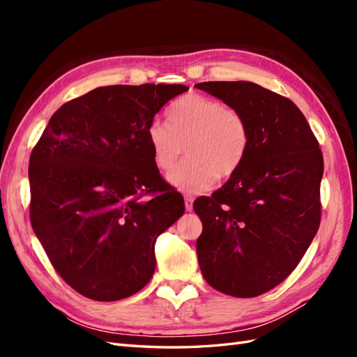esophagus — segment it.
<instances>
[{
  "label": "esophagus",
  "instance_id": "esophagus-1",
  "mask_svg": "<svg viewBox=\"0 0 357 357\" xmlns=\"http://www.w3.org/2000/svg\"><path fill=\"white\" fill-rule=\"evenodd\" d=\"M185 207L188 211H192L193 210V197L192 195H185Z\"/></svg>",
  "mask_w": 357,
  "mask_h": 357
}]
</instances>
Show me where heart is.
<instances>
[{
	"label": "heart",
	"mask_w": 357,
	"mask_h": 357,
	"mask_svg": "<svg viewBox=\"0 0 357 357\" xmlns=\"http://www.w3.org/2000/svg\"><path fill=\"white\" fill-rule=\"evenodd\" d=\"M168 123L155 119L147 126V142L158 169L176 167L186 147L188 159L169 172L171 185L188 192L210 189L218 176L228 178L243 164L248 146L244 116L231 105L188 93L172 102Z\"/></svg>",
	"instance_id": "heart-1"
}]
</instances>
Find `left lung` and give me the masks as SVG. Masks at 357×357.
I'll return each instance as SVG.
<instances>
[{"instance_id": "obj_1", "label": "left lung", "mask_w": 357, "mask_h": 357, "mask_svg": "<svg viewBox=\"0 0 357 357\" xmlns=\"http://www.w3.org/2000/svg\"><path fill=\"white\" fill-rule=\"evenodd\" d=\"M195 86L238 110L248 126L240 168L211 197L193 202L202 222L201 273L222 294L259 296L291 274L317 234L321 150L286 96L252 82Z\"/></svg>"}]
</instances>
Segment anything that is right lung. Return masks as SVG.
<instances>
[{"mask_svg": "<svg viewBox=\"0 0 357 357\" xmlns=\"http://www.w3.org/2000/svg\"><path fill=\"white\" fill-rule=\"evenodd\" d=\"M185 84H114L61 105L29 158V219L63 282L119 301L152 278L158 236L185 213L147 126ZM149 196V199L145 197Z\"/></svg>", "mask_w": 357, "mask_h": 357, "instance_id": "right-lung-1", "label": "right lung"}]
</instances>
